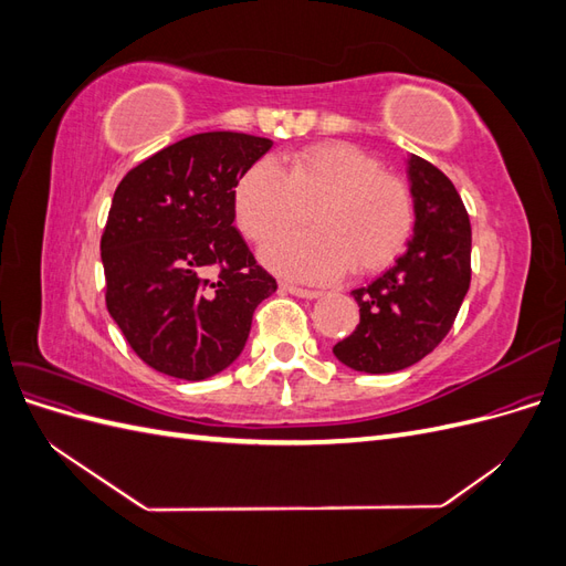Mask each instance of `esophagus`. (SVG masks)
<instances>
[{"instance_id": "1", "label": "esophagus", "mask_w": 566, "mask_h": 566, "mask_svg": "<svg viewBox=\"0 0 566 566\" xmlns=\"http://www.w3.org/2000/svg\"><path fill=\"white\" fill-rule=\"evenodd\" d=\"M281 290H285V293H290V295L306 297V300H314V297H318V295H321V290L300 287V285H293V283H281Z\"/></svg>"}]
</instances>
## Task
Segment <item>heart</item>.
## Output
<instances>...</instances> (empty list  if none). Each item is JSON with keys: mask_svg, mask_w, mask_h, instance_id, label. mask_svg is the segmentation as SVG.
<instances>
[{"mask_svg": "<svg viewBox=\"0 0 566 566\" xmlns=\"http://www.w3.org/2000/svg\"><path fill=\"white\" fill-rule=\"evenodd\" d=\"M310 211L314 230L276 238L262 252L283 276L323 283L349 264L378 271L397 260L413 229L406 184L347 144L306 148L287 172L262 158L235 186L238 227L254 243L298 226Z\"/></svg>", "mask_w": 566, "mask_h": 566, "instance_id": "heart-1", "label": "heart"}]
</instances>
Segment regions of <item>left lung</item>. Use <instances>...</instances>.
Instances as JSON below:
<instances>
[{"mask_svg":"<svg viewBox=\"0 0 566 566\" xmlns=\"http://www.w3.org/2000/svg\"><path fill=\"white\" fill-rule=\"evenodd\" d=\"M416 227L382 276L352 290L356 331L333 347L342 364L394 373L418 364L449 335L472 279V229L453 181L420 156L408 158Z\"/></svg>","mask_w":566,"mask_h":566,"instance_id":"8db88e82","label":"left lung"}]
</instances>
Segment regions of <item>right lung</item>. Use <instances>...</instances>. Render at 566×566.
Instances as JSON below:
<instances>
[{"mask_svg": "<svg viewBox=\"0 0 566 566\" xmlns=\"http://www.w3.org/2000/svg\"><path fill=\"white\" fill-rule=\"evenodd\" d=\"M271 148L243 132H202L158 150L117 184L101 262L106 306L158 373L205 380L243 352L276 279L233 227L235 186Z\"/></svg>", "mask_w": 566, "mask_h": 566, "instance_id": "obj_1", "label": "right lung"}]
</instances>
